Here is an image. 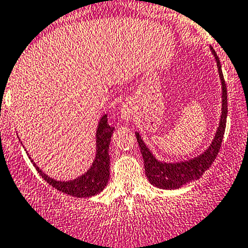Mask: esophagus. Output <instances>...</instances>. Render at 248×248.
Wrapping results in <instances>:
<instances>
[{
	"label": "esophagus",
	"instance_id": "34e87169",
	"mask_svg": "<svg viewBox=\"0 0 248 248\" xmlns=\"http://www.w3.org/2000/svg\"><path fill=\"white\" fill-rule=\"evenodd\" d=\"M134 116V109L132 107V104L126 103L121 107V110H120V119L122 121H132Z\"/></svg>",
	"mask_w": 248,
	"mask_h": 248
}]
</instances>
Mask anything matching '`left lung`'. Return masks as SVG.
Wrapping results in <instances>:
<instances>
[{
	"label": "left lung",
	"mask_w": 248,
	"mask_h": 248,
	"mask_svg": "<svg viewBox=\"0 0 248 248\" xmlns=\"http://www.w3.org/2000/svg\"><path fill=\"white\" fill-rule=\"evenodd\" d=\"M210 50H211L212 55L215 57V61H216L217 71H218L219 80H221L222 107L218 127H217L216 133H215L214 139H212L209 147L206 150H204L201 155L193 157V158L184 159V161L179 162L159 161L152 154L149 146L145 144L141 136L139 134V132H136L140 151H141L142 158H144L145 174H146V177L150 181V184L156 186L157 188L177 189L180 187L185 186L186 184H189V182L201 179L202 175L211 167L212 162L215 161L216 156L218 155L219 149H221L222 139H223L224 131H226L227 114H228V107H227V87L223 79V74H222L221 62H219L218 56H217V54L215 52V50L212 47H210Z\"/></svg>",
	"instance_id": "left-lung-1"
}]
</instances>
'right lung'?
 <instances>
[{"label":"right lung","mask_w":248,"mask_h":248,"mask_svg":"<svg viewBox=\"0 0 248 248\" xmlns=\"http://www.w3.org/2000/svg\"><path fill=\"white\" fill-rule=\"evenodd\" d=\"M114 131V127L108 124V115L104 114L99 119L98 126L96 129V154H94L93 162H92L91 167L77 179L68 180V181H59V180L52 179L42 169H39L33 159L30 156L29 157L33 166L36 167L39 175L57 191L63 192L72 197H77V198H87V197L96 196V194L101 193L108 184L110 175L109 145Z\"/></svg>","instance_id":"obj_1"}]
</instances>
